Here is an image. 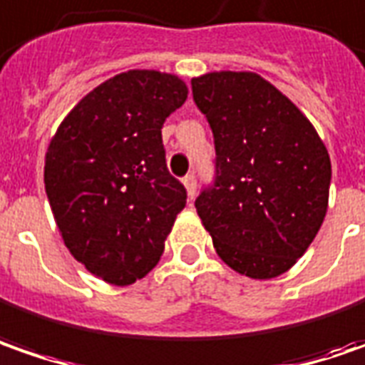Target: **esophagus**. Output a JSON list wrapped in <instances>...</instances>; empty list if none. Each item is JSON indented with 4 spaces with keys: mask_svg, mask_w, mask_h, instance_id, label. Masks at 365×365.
Masks as SVG:
<instances>
[{
    "mask_svg": "<svg viewBox=\"0 0 365 365\" xmlns=\"http://www.w3.org/2000/svg\"><path fill=\"white\" fill-rule=\"evenodd\" d=\"M183 185H185V192H187V197H194V195H195V187H197L194 173H190V175H185V178H183Z\"/></svg>",
    "mask_w": 365,
    "mask_h": 365,
    "instance_id": "34e87169",
    "label": "esophagus"
}]
</instances>
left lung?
Segmentation results:
<instances>
[{
  "instance_id": "8db88e82",
  "label": "left lung",
  "mask_w": 365,
  "mask_h": 365,
  "mask_svg": "<svg viewBox=\"0 0 365 365\" xmlns=\"http://www.w3.org/2000/svg\"><path fill=\"white\" fill-rule=\"evenodd\" d=\"M216 145V182L195 200L218 257L250 279H274L319 232L331 183L311 120L257 72L192 78Z\"/></svg>"
}]
</instances>
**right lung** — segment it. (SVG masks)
Wrapping results in <instances>:
<instances>
[{"label":"right lung","mask_w":365,"mask_h":365,"mask_svg":"<svg viewBox=\"0 0 365 365\" xmlns=\"http://www.w3.org/2000/svg\"><path fill=\"white\" fill-rule=\"evenodd\" d=\"M187 98L175 74L127 70L93 88L48 145V202L70 255L105 283L127 287L159 262L185 207L165 165L161 127Z\"/></svg>","instance_id":"add662e5"}]
</instances>
